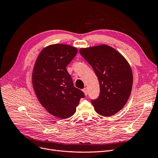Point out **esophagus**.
<instances>
[{
    "mask_svg": "<svg viewBox=\"0 0 158 158\" xmlns=\"http://www.w3.org/2000/svg\"><path fill=\"white\" fill-rule=\"evenodd\" d=\"M82 91H83V92L84 93V94L86 95L87 94H88V89H87V88H84L83 89H82Z\"/></svg>",
    "mask_w": 158,
    "mask_h": 158,
    "instance_id": "esophagus-1",
    "label": "esophagus"
}]
</instances>
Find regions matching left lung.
<instances>
[{
    "mask_svg": "<svg viewBox=\"0 0 158 158\" xmlns=\"http://www.w3.org/2000/svg\"><path fill=\"white\" fill-rule=\"evenodd\" d=\"M80 52L98 78L99 96L92 100L95 111L111 117L123 109L131 94L133 76L127 59L116 49L103 44L81 48Z\"/></svg>",
    "mask_w": 158,
    "mask_h": 158,
    "instance_id": "left-lung-1",
    "label": "left lung"
}]
</instances>
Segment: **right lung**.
<instances>
[{"instance_id":"add662e5","label":"right lung","mask_w":158,"mask_h":158,"mask_svg":"<svg viewBox=\"0 0 158 158\" xmlns=\"http://www.w3.org/2000/svg\"><path fill=\"white\" fill-rule=\"evenodd\" d=\"M77 52L69 45H50L41 50L33 66L32 85L37 99L47 112L62 119L73 116L84 97L66 69Z\"/></svg>"}]
</instances>
